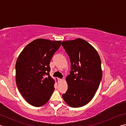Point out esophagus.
<instances>
[{
  "instance_id": "1",
  "label": "esophagus",
  "mask_w": 126,
  "mask_h": 126,
  "mask_svg": "<svg viewBox=\"0 0 126 126\" xmlns=\"http://www.w3.org/2000/svg\"><path fill=\"white\" fill-rule=\"evenodd\" d=\"M63 80H64V79H60V78L58 79V81H59V83L63 82Z\"/></svg>"
}]
</instances>
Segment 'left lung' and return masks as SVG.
Returning <instances> with one entry per match:
<instances>
[{
  "label": "left lung",
  "mask_w": 126,
  "mask_h": 126,
  "mask_svg": "<svg viewBox=\"0 0 126 126\" xmlns=\"http://www.w3.org/2000/svg\"><path fill=\"white\" fill-rule=\"evenodd\" d=\"M62 45L71 63V75L65 79L68 89L62 97L71 107H81L92 99L98 88L102 77L101 58L96 49L81 38L63 41Z\"/></svg>",
  "instance_id": "8db88e82"
}]
</instances>
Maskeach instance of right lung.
I'll use <instances>...</instances> for the list:
<instances>
[{
    "label": "right lung",
    "mask_w": 126,
    "mask_h": 126,
    "mask_svg": "<svg viewBox=\"0 0 126 126\" xmlns=\"http://www.w3.org/2000/svg\"><path fill=\"white\" fill-rule=\"evenodd\" d=\"M61 42L37 39L19 55L16 64V83L23 98L32 106L44 105L54 91L55 80L49 75V64Z\"/></svg>",
    "instance_id": "right-lung-1"
}]
</instances>
